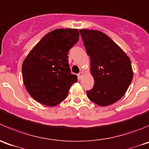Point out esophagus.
<instances>
[{"label": "esophagus", "instance_id": "1", "mask_svg": "<svg viewBox=\"0 0 149 149\" xmlns=\"http://www.w3.org/2000/svg\"><path fill=\"white\" fill-rule=\"evenodd\" d=\"M83 75H84L83 72H79V74H78V75H77L78 79H82V77H83Z\"/></svg>", "mask_w": 149, "mask_h": 149}]
</instances>
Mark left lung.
I'll list each match as a JSON object with an SVG mask.
<instances>
[{
    "label": "left lung",
    "mask_w": 149,
    "mask_h": 149,
    "mask_svg": "<svg viewBox=\"0 0 149 149\" xmlns=\"http://www.w3.org/2000/svg\"><path fill=\"white\" fill-rule=\"evenodd\" d=\"M80 35L91 58V73L94 86L86 91L88 98L100 107L117 102L126 93L132 82L129 57L104 32L81 29Z\"/></svg>",
    "instance_id": "obj_1"
}]
</instances>
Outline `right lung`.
<instances>
[{
	"label": "right lung",
	"mask_w": 149,
	"mask_h": 149,
	"mask_svg": "<svg viewBox=\"0 0 149 149\" xmlns=\"http://www.w3.org/2000/svg\"><path fill=\"white\" fill-rule=\"evenodd\" d=\"M77 29H58L45 35L25 58L22 78L26 90L38 102L54 107L68 95L77 81L72 74L68 52L79 40Z\"/></svg>",
	"instance_id": "add662e5"
}]
</instances>
